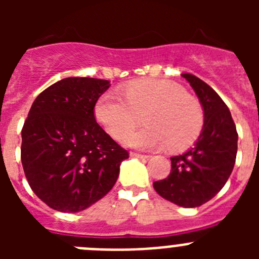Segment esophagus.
Listing matches in <instances>:
<instances>
[{
    "instance_id": "esophagus-1",
    "label": "esophagus",
    "mask_w": 259,
    "mask_h": 259,
    "mask_svg": "<svg viewBox=\"0 0 259 259\" xmlns=\"http://www.w3.org/2000/svg\"><path fill=\"white\" fill-rule=\"evenodd\" d=\"M131 157L134 158H140V159H148L149 158V155H146V154H140V153H135V152H131Z\"/></svg>"
}]
</instances>
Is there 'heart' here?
<instances>
[{
    "label": "heart",
    "mask_w": 259,
    "mask_h": 259,
    "mask_svg": "<svg viewBox=\"0 0 259 259\" xmlns=\"http://www.w3.org/2000/svg\"><path fill=\"white\" fill-rule=\"evenodd\" d=\"M123 95L102 93L96 102L95 115L114 139L143 150L185 149L200 135L203 110L200 102L187 95L183 87L166 79H139L123 87ZM145 111L140 130H127L137 114Z\"/></svg>",
    "instance_id": "heart-1"
}]
</instances>
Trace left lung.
<instances>
[{
  "label": "left lung",
  "mask_w": 259,
  "mask_h": 259,
  "mask_svg": "<svg viewBox=\"0 0 259 259\" xmlns=\"http://www.w3.org/2000/svg\"><path fill=\"white\" fill-rule=\"evenodd\" d=\"M203 109V127L191 149L171 157V172L153 183L164 200L183 207H197L211 200L227 183L235 166L237 132L230 110L205 81L182 74Z\"/></svg>",
  "instance_id": "left-lung-1"
}]
</instances>
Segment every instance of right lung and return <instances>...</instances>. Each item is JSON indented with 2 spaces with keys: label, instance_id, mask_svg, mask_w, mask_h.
<instances>
[{
  "label": "right lung",
  "instance_id": "right-lung-1",
  "mask_svg": "<svg viewBox=\"0 0 259 259\" xmlns=\"http://www.w3.org/2000/svg\"><path fill=\"white\" fill-rule=\"evenodd\" d=\"M109 80L66 77L36 97L22 130L29 187L57 211L77 212L106 196L128 152L100 127L95 106Z\"/></svg>",
  "mask_w": 259,
  "mask_h": 259
}]
</instances>
